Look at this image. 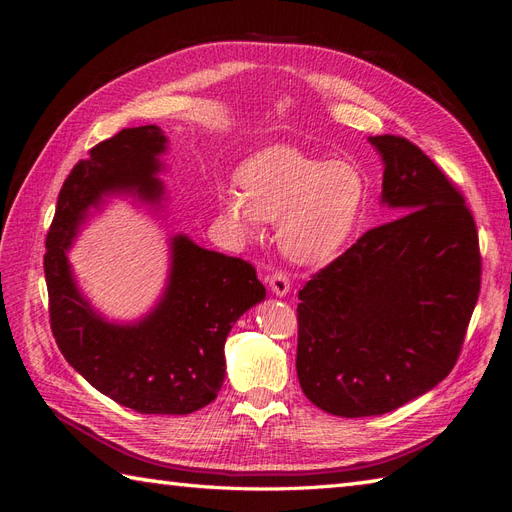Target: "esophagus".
Masks as SVG:
<instances>
[{
  "mask_svg": "<svg viewBox=\"0 0 512 512\" xmlns=\"http://www.w3.org/2000/svg\"><path fill=\"white\" fill-rule=\"evenodd\" d=\"M269 286H271V292L277 294V297H286V294L290 292V280L288 275L284 271H275L269 275Z\"/></svg>",
  "mask_w": 512,
  "mask_h": 512,
  "instance_id": "esophagus-1",
  "label": "esophagus"
}]
</instances>
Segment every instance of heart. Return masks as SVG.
<instances>
[{
    "label": "heart",
    "mask_w": 512,
    "mask_h": 512,
    "mask_svg": "<svg viewBox=\"0 0 512 512\" xmlns=\"http://www.w3.org/2000/svg\"><path fill=\"white\" fill-rule=\"evenodd\" d=\"M241 184L220 190L228 228L254 239L267 220H280L277 241L299 265H320L342 252L369 203V181L359 166L294 147L260 151L243 166Z\"/></svg>",
    "instance_id": "b5f03b06"
}]
</instances>
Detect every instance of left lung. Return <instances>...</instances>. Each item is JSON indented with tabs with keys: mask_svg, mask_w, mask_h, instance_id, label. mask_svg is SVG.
I'll use <instances>...</instances> for the list:
<instances>
[{
	"mask_svg": "<svg viewBox=\"0 0 512 512\" xmlns=\"http://www.w3.org/2000/svg\"><path fill=\"white\" fill-rule=\"evenodd\" d=\"M382 203L367 230L299 290L297 374L324 412L386 414L455 367L480 292V250L461 192L404 136H369Z\"/></svg>",
	"mask_w": 512,
	"mask_h": 512,
	"instance_id": "left-lung-1",
	"label": "left lung"
}]
</instances>
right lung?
I'll return each mask as SVG.
<instances>
[{"label": "right lung", "mask_w": 512, "mask_h": 512, "mask_svg": "<svg viewBox=\"0 0 512 512\" xmlns=\"http://www.w3.org/2000/svg\"><path fill=\"white\" fill-rule=\"evenodd\" d=\"M164 151L158 126L126 128L70 170L46 235L44 277L55 342L94 389L141 414H190L218 397L232 324L265 299L256 269L177 235L170 239V275L160 303L143 320L117 324L79 292L66 256L87 209L104 194L160 203Z\"/></svg>", "instance_id": "obj_1"}]
</instances>
